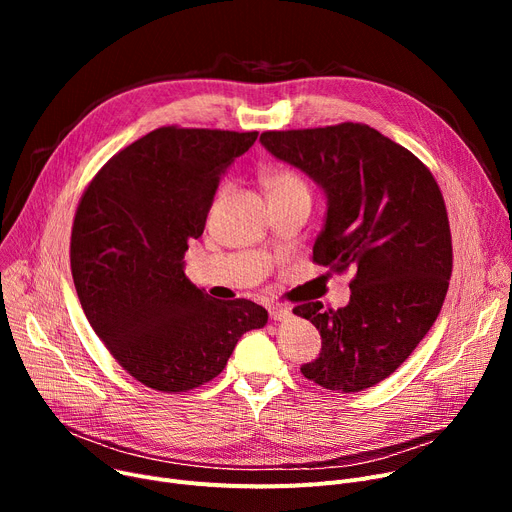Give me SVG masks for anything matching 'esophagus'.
Returning a JSON list of instances; mask_svg holds the SVG:
<instances>
[{
	"mask_svg": "<svg viewBox=\"0 0 512 512\" xmlns=\"http://www.w3.org/2000/svg\"><path fill=\"white\" fill-rule=\"evenodd\" d=\"M292 315V309L288 305H274L270 307V317L274 321H286Z\"/></svg>",
	"mask_w": 512,
	"mask_h": 512,
	"instance_id": "obj_1",
	"label": "esophagus"
}]
</instances>
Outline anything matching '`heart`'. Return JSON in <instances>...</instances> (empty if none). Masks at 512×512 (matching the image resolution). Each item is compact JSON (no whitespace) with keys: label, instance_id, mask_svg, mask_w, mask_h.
<instances>
[{"label":"heart","instance_id":"b5f03b06","mask_svg":"<svg viewBox=\"0 0 512 512\" xmlns=\"http://www.w3.org/2000/svg\"><path fill=\"white\" fill-rule=\"evenodd\" d=\"M267 191L270 197H290V195H309L307 182L290 170H276L267 176Z\"/></svg>","mask_w":512,"mask_h":512}]
</instances>
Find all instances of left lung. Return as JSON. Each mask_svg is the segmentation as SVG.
Listing matches in <instances>:
<instances>
[{
    "instance_id": "obj_1",
    "label": "left lung",
    "mask_w": 512,
    "mask_h": 512,
    "mask_svg": "<svg viewBox=\"0 0 512 512\" xmlns=\"http://www.w3.org/2000/svg\"><path fill=\"white\" fill-rule=\"evenodd\" d=\"M261 145L305 172L326 195L313 261L353 270L351 301L294 307L321 334L307 380L361 392L386 380L434 326L452 272L440 186L421 161L367 124L270 130Z\"/></svg>"
}]
</instances>
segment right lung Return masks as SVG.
Returning <instances> with one entry per match:
<instances>
[{
	"mask_svg": "<svg viewBox=\"0 0 512 512\" xmlns=\"http://www.w3.org/2000/svg\"><path fill=\"white\" fill-rule=\"evenodd\" d=\"M257 132L157 128L114 155L78 203L70 265L78 301L114 359L147 388L186 392L226 367L267 311L215 301L184 274L220 178Z\"/></svg>",
	"mask_w": 512,
	"mask_h": 512,
	"instance_id": "add662e5",
	"label": "right lung"
}]
</instances>
